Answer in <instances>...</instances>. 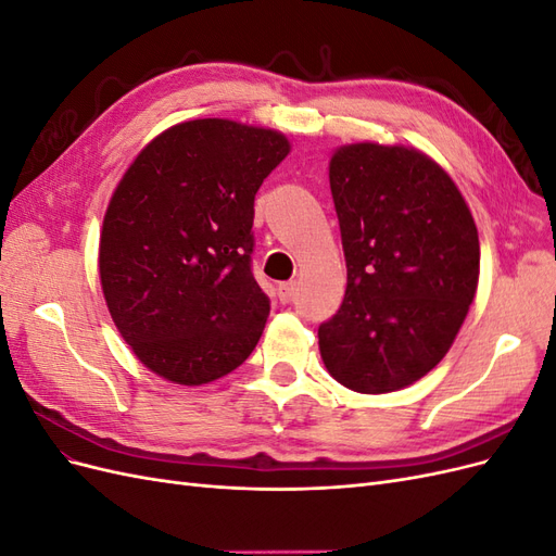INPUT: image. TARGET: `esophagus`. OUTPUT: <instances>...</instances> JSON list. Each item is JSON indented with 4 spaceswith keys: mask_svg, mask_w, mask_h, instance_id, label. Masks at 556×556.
I'll return each mask as SVG.
<instances>
[{
    "mask_svg": "<svg viewBox=\"0 0 556 556\" xmlns=\"http://www.w3.org/2000/svg\"><path fill=\"white\" fill-rule=\"evenodd\" d=\"M296 292H299V285L294 280L278 285V296H280L282 304H292V301L296 299Z\"/></svg>",
    "mask_w": 556,
    "mask_h": 556,
    "instance_id": "obj_1",
    "label": "esophagus"
}]
</instances>
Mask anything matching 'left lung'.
<instances>
[{
  "instance_id": "8db88e82",
  "label": "left lung",
  "mask_w": 556,
  "mask_h": 556,
  "mask_svg": "<svg viewBox=\"0 0 556 556\" xmlns=\"http://www.w3.org/2000/svg\"><path fill=\"white\" fill-rule=\"evenodd\" d=\"M348 288L319 325L327 371L362 394L429 374L450 350L480 274V243L462 192L413 148L355 143L331 157Z\"/></svg>"
}]
</instances>
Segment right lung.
I'll return each mask as SVG.
<instances>
[{"label": "right lung", "mask_w": 556, "mask_h": 556, "mask_svg": "<svg viewBox=\"0 0 556 556\" xmlns=\"http://www.w3.org/2000/svg\"><path fill=\"white\" fill-rule=\"evenodd\" d=\"M288 153L274 129L206 117L160 134L123 176L99 276L117 331L150 371L204 384L255 350L271 311L252 276L255 194Z\"/></svg>", "instance_id": "1"}]
</instances>
